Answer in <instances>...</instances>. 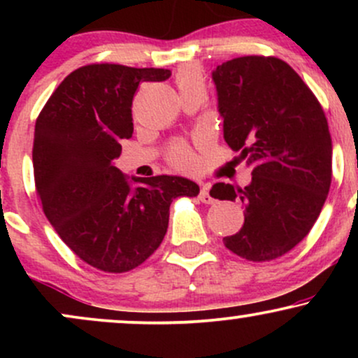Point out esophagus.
Masks as SVG:
<instances>
[{
    "mask_svg": "<svg viewBox=\"0 0 358 358\" xmlns=\"http://www.w3.org/2000/svg\"><path fill=\"white\" fill-rule=\"evenodd\" d=\"M210 185L208 183H205L203 187H202V190H200V195H199V199H200V202H203V203H213V199L210 196Z\"/></svg>",
    "mask_w": 358,
    "mask_h": 358,
    "instance_id": "34e87169",
    "label": "esophagus"
}]
</instances>
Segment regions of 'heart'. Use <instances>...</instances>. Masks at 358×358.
I'll use <instances>...</instances> for the list:
<instances>
[{"label": "heart", "instance_id": "heart-1", "mask_svg": "<svg viewBox=\"0 0 358 358\" xmlns=\"http://www.w3.org/2000/svg\"><path fill=\"white\" fill-rule=\"evenodd\" d=\"M175 80L180 92L190 89H205L202 72L195 67L182 69V71L176 73ZM168 159H170L171 165L180 168V170H192V168L196 165V156L193 153L192 146L187 145L185 141L175 143V145L170 148V151H168Z\"/></svg>", "mask_w": 358, "mask_h": 358}]
</instances>
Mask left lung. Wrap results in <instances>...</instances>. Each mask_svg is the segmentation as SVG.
Segmentation results:
<instances>
[{"label":"left lung","mask_w":358,"mask_h":358,"mask_svg":"<svg viewBox=\"0 0 358 358\" xmlns=\"http://www.w3.org/2000/svg\"><path fill=\"white\" fill-rule=\"evenodd\" d=\"M212 79L224 139L252 168L248 187L215 183L210 190L244 207V225L224 244L248 261L281 257L308 236L330 190L327 117L301 77L276 57L224 62Z\"/></svg>","instance_id":"left-lung-1"}]
</instances>
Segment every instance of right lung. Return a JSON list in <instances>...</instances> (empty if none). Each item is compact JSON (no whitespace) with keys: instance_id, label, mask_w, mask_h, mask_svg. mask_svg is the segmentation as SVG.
Returning <instances> with one entry per match:
<instances>
[{"instance_id":"1","label":"right lung","mask_w":358,"mask_h":358,"mask_svg":"<svg viewBox=\"0 0 358 358\" xmlns=\"http://www.w3.org/2000/svg\"><path fill=\"white\" fill-rule=\"evenodd\" d=\"M166 69L92 64L69 73L35 124L34 173L45 215L92 268L126 273L162 244L176 196L200 188L183 176H126L114 166L133 136V97Z\"/></svg>"}]
</instances>
